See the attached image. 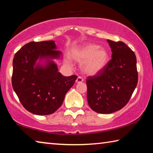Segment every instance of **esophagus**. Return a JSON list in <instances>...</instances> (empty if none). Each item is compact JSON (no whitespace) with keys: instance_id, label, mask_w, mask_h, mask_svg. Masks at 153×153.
Here are the masks:
<instances>
[{"instance_id":"34e87169","label":"esophagus","mask_w":153,"mask_h":153,"mask_svg":"<svg viewBox=\"0 0 153 153\" xmlns=\"http://www.w3.org/2000/svg\"><path fill=\"white\" fill-rule=\"evenodd\" d=\"M82 81H83V79H82L81 76H79L77 77V79L76 80V82H77V83H80V82H82Z\"/></svg>"}]
</instances>
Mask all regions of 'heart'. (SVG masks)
Wrapping results in <instances>:
<instances>
[{"label":"heart","instance_id":"1","mask_svg":"<svg viewBox=\"0 0 153 153\" xmlns=\"http://www.w3.org/2000/svg\"><path fill=\"white\" fill-rule=\"evenodd\" d=\"M71 57L75 61L82 62L81 67L85 73L94 75L106 66L109 54L98 44L87 43L72 50Z\"/></svg>","mask_w":153,"mask_h":153}]
</instances>
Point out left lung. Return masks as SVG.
<instances>
[{"label": "left lung", "instance_id": "obj_1", "mask_svg": "<svg viewBox=\"0 0 153 153\" xmlns=\"http://www.w3.org/2000/svg\"><path fill=\"white\" fill-rule=\"evenodd\" d=\"M112 59L99 73L87 77V102L94 111L110 114L129 102L138 81L136 57L123 42L107 40Z\"/></svg>", "mask_w": 153, "mask_h": 153}]
</instances>
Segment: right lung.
Here are the masks:
<instances>
[{"label": "right lung", "mask_w": 153, "mask_h": 153, "mask_svg": "<svg viewBox=\"0 0 153 153\" xmlns=\"http://www.w3.org/2000/svg\"><path fill=\"white\" fill-rule=\"evenodd\" d=\"M61 53L53 41H46L29 42L15 54L12 86L23 106L32 114H53L74 84L76 75L63 76L51 60ZM39 59H46L47 63L36 65Z\"/></svg>", "instance_id": "obj_1"}]
</instances>
